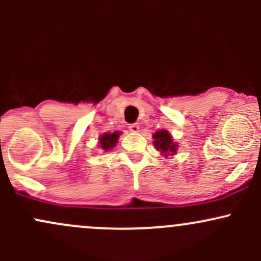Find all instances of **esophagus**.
Masks as SVG:
<instances>
[{
    "label": "esophagus",
    "mask_w": 261,
    "mask_h": 261,
    "mask_svg": "<svg viewBox=\"0 0 261 261\" xmlns=\"http://www.w3.org/2000/svg\"><path fill=\"white\" fill-rule=\"evenodd\" d=\"M128 130H130L131 133H139V131H140V126H139L138 123H133V125L128 126Z\"/></svg>",
    "instance_id": "esophagus-1"
}]
</instances>
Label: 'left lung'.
Instances as JSON below:
<instances>
[{
  "label": "left lung",
  "mask_w": 261,
  "mask_h": 261,
  "mask_svg": "<svg viewBox=\"0 0 261 261\" xmlns=\"http://www.w3.org/2000/svg\"><path fill=\"white\" fill-rule=\"evenodd\" d=\"M154 139V146L158 151H160V154L164 155V158L173 156V155L177 154L178 150V144L174 143L173 140V136L170 135V133L168 130H158L156 133L152 135Z\"/></svg>",
  "instance_id": "1"
}]
</instances>
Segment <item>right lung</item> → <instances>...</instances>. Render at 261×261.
<instances>
[{
  "label": "right lung",
  "instance_id": "right-lung-1",
  "mask_svg": "<svg viewBox=\"0 0 261 261\" xmlns=\"http://www.w3.org/2000/svg\"><path fill=\"white\" fill-rule=\"evenodd\" d=\"M121 135V131H114V133H105L102 135H99L98 138V144L101 146L102 150L105 151H109L112 150L117 144L118 138Z\"/></svg>",
  "mask_w": 261,
  "mask_h": 261
}]
</instances>
